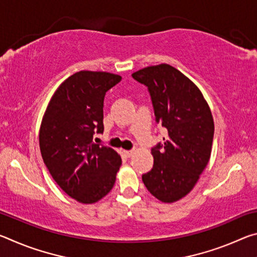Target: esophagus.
<instances>
[{
  "label": "esophagus",
  "instance_id": "esophagus-1",
  "mask_svg": "<svg viewBox=\"0 0 257 257\" xmlns=\"http://www.w3.org/2000/svg\"><path fill=\"white\" fill-rule=\"evenodd\" d=\"M123 154L127 156V158H132L134 155V151H123Z\"/></svg>",
  "mask_w": 257,
  "mask_h": 257
}]
</instances>
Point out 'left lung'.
I'll use <instances>...</instances> for the list:
<instances>
[{"label": "left lung", "instance_id": "left-lung-1", "mask_svg": "<svg viewBox=\"0 0 257 257\" xmlns=\"http://www.w3.org/2000/svg\"><path fill=\"white\" fill-rule=\"evenodd\" d=\"M152 98L156 122L167 128L164 144L152 149L153 169L143 175L147 190L163 203H173L194 188L211 158L214 121L198 87L167 63L133 73Z\"/></svg>", "mask_w": 257, "mask_h": 257}]
</instances>
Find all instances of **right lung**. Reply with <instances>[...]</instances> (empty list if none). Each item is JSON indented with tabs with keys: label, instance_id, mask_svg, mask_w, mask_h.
Masks as SVG:
<instances>
[{
	"label": "right lung",
	"instance_id": "add662e5",
	"mask_svg": "<svg viewBox=\"0 0 257 257\" xmlns=\"http://www.w3.org/2000/svg\"><path fill=\"white\" fill-rule=\"evenodd\" d=\"M121 76L82 70L67 78L50 99L40 129L42 158L64 193L93 204L110 193L121 158L111 147L95 144L103 133V103Z\"/></svg>",
	"mask_w": 257,
	"mask_h": 257
}]
</instances>
